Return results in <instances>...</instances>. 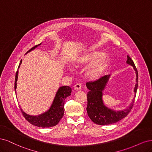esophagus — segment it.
<instances>
[{"instance_id":"34e87169","label":"esophagus","mask_w":152,"mask_h":152,"mask_svg":"<svg viewBox=\"0 0 152 152\" xmlns=\"http://www.w3.org/2000/svg\"><path fill=\"white\" fill-rule=\"evenodd\" d=\"M82 88V86L79 83H77L75 86H74V89L76 90V91H79V90H80Z\"/></svg>"}]
</instances>
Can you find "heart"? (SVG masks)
Wrapping results in <instances>:
<instances>
[{
	"instance_id": "1",
	"label": "heart",
	"mask_w": 152,
	"mask_h": 152,
	"mask_svg": "<svg viewBox=\"0 0 152 152\" xmlns=\"http://www.w3.org/2000/svg\"><path fill=\"white\" fill-rule=\"evenodd\" d=\"M98 50L90 49L78 57L73 63L77 68L89 66L86 71V76L91 80H97L102 77L110 65V58Z\"/></svg>"
}]
</instances>
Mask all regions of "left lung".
Masks as SVG:
<instances>
[{"label":"left lung","mask_w":152,"mask_h":152,"mask_svg":"<svg viewBox=\"0 0 152 152\" xmlns=\"http://www.w3.org/2000/svg\"><path fill=\"white\" fill-rule=\"evenodd\" d=\"M126 63L134 68L136 75V85L134 88V98L136 97V91L138 86V73L132 59L127 56ZM110 75H104L99 78L98 80L93 82H88L86 86L89 91L87 94V112L91 120L98 125H109L117 122L126 117L131 112L134 98L132 99L131 104L128 108L123 110H113L105 106L103 101V91L107 84Z\"/></svg>","instance_id":"1"}]
</instances>
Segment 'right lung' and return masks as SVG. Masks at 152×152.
I'll list each match as a JSON object with an SVG mask.
<instances>
[{
	"mask_svg": "<svg viewBox=\"0 0 152 152\" xmlns=\"http://www.w3.org/2000/svg\"><path fill=\"white\" fill-rule=\"evenodd\" d=\"M41 44L35 45L34 48L30 49L28 53L31 50H34L36 48H37ZM22 59L20 61V65L18 66V68H20V65L21 64ZM18 70L16 73L15 77V89L16 93V82L18 80ZM72 89L69 86H62L58 89L57 93L55 96L53 102L50 106L49 109L47 112H44L39 115L34 116L30 115L26 113L23 112L21 108V111L22 112L23 115L25 118L26 121H28L32 125L40 127H50L55 126L60 121L61 118L63 117L64 115V104H65V100L68 96L71 94Z\"/></svg>",
	"mask_w": 152,
	"mask_h": 152,
	"instance_id": "add662e5",
	"label": "right lung"
}]
</instances>
